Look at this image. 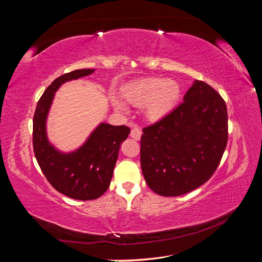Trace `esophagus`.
Wrapping results in <instances>:
<instances>
[{
	"label": "esophagus",
	"mask_w": 262,
	"mask_h": 262,
	"mask_svg": "<svg viewBox=\"0 0 262 262\" xmlns=\"http://www.w3.org/2000/svg\"><path fill=\"white\" fill-rule=\"evenodd\" d=\"M141 134H142V131L141 129L139 128L138 125H133V128L131 129V132H130V137L134 140H140L141 138Z\"/></svg>",
	"instance_id": "1"
}]
</instances>
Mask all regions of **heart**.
I'll return each instance as SVG.
<instances>
[{
    "instance_id": "b5f03b06",
    "label": "heart",
    "mask_w": 262,
    "mask_h": 262,
    "mask_svg": "<svg viewBox=\"0 0 262 262\" xmlns=\"http://www.w3.org/2000/svg\"><path fill=\"white\" fill-rule=\"evenodd\" d=\"M180 87L172 80L148 77L130 85L123 91V98L131 105L145 106V115L150 120H158L167 115L179 97ZM118 110H124L120 101L113 98Z\"/></svg>"
}]
</instances>
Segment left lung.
I'll return each instance as SVG.
<instances>
[{"instance_id": "8db88e82", "label": "left lung", "mask_w": 262, "mask_h": 262, "mask_svg": "<svg viewBox=\"0 0 262 262\" xmlns=\"http://www.w3.org/2000/svg\"><path fill=\"white\" fill-rule=\"evenodd\" d=\"M227 139L224 99L209 84L194 81L181 104L143 128L141 167L146 184L164 196L192 191L216 170Z\"/></svg>"}]
</instances>
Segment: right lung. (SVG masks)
<instances>
[{
	"instance_id": "add662e5",
	"label": "right lung",
	"mask_w": 262,
	"mask_h": 262,
	"mask_svg": "<svg viewBox=\"0 0 262 262\" xmlns=\"http://www.w3.org/2000/svg\"><path fill=\"white\" fill-rule=\"evenodd\" d=\"M94 71L75 70L55 78L39 99L33 121L34 152L47 180L60 193L83 201L97 199L107 191L120 144L128 138L130 128L100 123L84 145L64 154L48 141L46 120L59 87L68 81L90 75Z\"/></svg>"
}]
</instances>
